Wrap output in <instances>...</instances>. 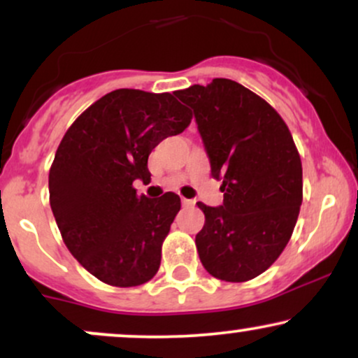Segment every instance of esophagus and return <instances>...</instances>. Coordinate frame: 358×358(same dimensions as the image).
<instances>
[{"label": "esophagus", "instance_id": "1", "mask_svg": "<svg viewBox=\"0 0 358 358\" xmlns=\"http://www.w3.org/2000/svg\"><path fill=\"white\" fill-rule=\"evenodd\" d=\"M182 205H183V207H192V205H195V200L182 199Z\"/></svg>", "mask_w": 358, "mask_h": 358}]
</instances>
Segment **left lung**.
<instances>
[{
	"label": "left lung",
	"mask_w": 358,
	"mask_h": 358,
	"mask_svg": "<svg viewBox=\"0 0 358 358\" xmlns=\"http://www.w3.org/2000/svg\"><path fill=\"white\" fill-rule=\"evenodd\" d=\"M175 96L195 113L222 180L224 203L208 207L195 244L208 274L229 282L254 279L281 256L303 202L301 158L286 122L262 97L231 79L192 85Z\"/></svg>",
	"instance_id": "8db88e82"
}]
</instances>
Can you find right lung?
<instances>
[{
	"instance_id": "1",
	"label": "right lung",
	"mask_w": 358,
	"mask_h": 358,
	"mask_svg": "<svg viewBox=\"0 0 358 358\" xmlns=\"http://www.w3.org/2000/svg\"><path fill=\"white\" fill-rule=\"evenodd\" d=\"M192 113L173 94L117 89L80 114L57 148L48 173L50 207L67 249L106 285L133 287L158 273L162 245L182 202L151 200L148 156L183 133Z\"/></svg>"
}]
</instances>
